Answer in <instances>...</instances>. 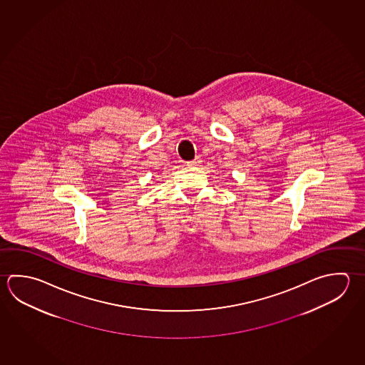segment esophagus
<instances>
[{
	"mask_svg": "<svg viewBox=\"0 0 365 365\" xmlns=\"http://www.w3.org/2000/svg\"><path fill=\"white\" fill-rule=\"evenodd\" d=\"M199 163H200V159L199 158L192 159V160L186 162V165H187V166H198Z\"/></svg>",
	"mask_w": 365,
	"mask_h": 365,
	"instance_id": "obj_1",
	"label": "esophagus"
}]
</instances>
